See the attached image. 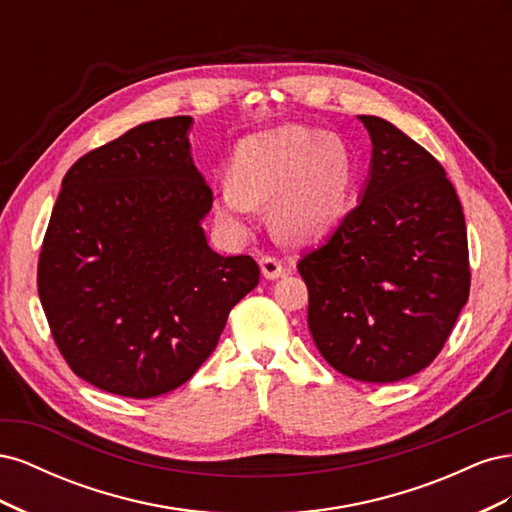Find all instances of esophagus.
I'll list each match as a JSON object with an SVG mask.
<instances>
[{
	"instance_id": "34e87169",
	"label": "esophagus",
	"mask_w": 512,
	"mask_h": 512,
	"mask_svg": "<svg viewBox=\"0 0 512 512\" xmlns=\"http://www.w3.org/2000/svg\"><path fill=\"white\" fill-rule=\"evenodd\" d=\"M260 271H262V275L267 277V280H280V277L284 275V265L273 256H262L260 258Z\"/></svg>"
}]
</instances>
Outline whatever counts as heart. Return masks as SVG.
Wrapping results in <instances>:
<instances>
[{
	"instance_id": "b5f03b06",
	"label": "heart",
	"mask_w": 512,
	"mask_h": 512,
	"mask_svg": "<svg viewBox=\"0 0 512 512\" xmlns=\"http://www.w3.org/2000/svg\"><path fill=\"white\" fill-rule=\"evenodd\" d=\"M356 183V162L342 136L288 123L243 138L230 175L215 183L213 209L235 230H245L258 205L292 245L316 241L344 218Z\"/></svg>"
}]
</instances>
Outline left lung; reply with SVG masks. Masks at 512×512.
Listing matches in <instances>:
<instances>
[{
  "label": "left lung",
  "instance_id": "1",
  "mask_svg": "<svg viewBox=\"0 0 512 512\" xmlns=\"http://www.w3.org/2000/svg\"><path fill=\"white\" fill-rule=\"evenodd\" d=\"M359 119L371 138L365 190L299 273L324 361L386 384L425 369L451 335L470 294L468 232L440 162L386 119Z\"/></svg>",
  "mask_w": 512,
  "mask_h": 512
}]
</instances>
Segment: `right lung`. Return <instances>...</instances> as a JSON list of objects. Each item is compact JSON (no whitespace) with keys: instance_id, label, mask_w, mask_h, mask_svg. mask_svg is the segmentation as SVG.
I'll use <instances>...</instances> for the list:
<instances>
[{"instance_id":"right-lung-1","label":"right lung","mask_w":512,"mask_h":512,"mask_svg":"<svg viewBox=\"0 0 512 512\" xmlns=\"http://www.w3.org/2000/svg\"><path fill=\"white\" fill-rule=\"evenodd\" d=\"M192 117L141 123L76 160L46 228L38 294L76 376L134 399L188 382L230 309L260 280L252 256L213 252V194L194 166Z\"/></svg>"}]
</instances>
